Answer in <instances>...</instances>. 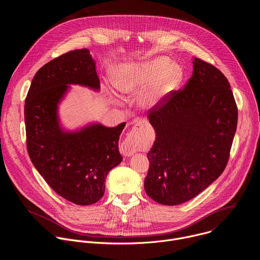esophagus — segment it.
<instances>
[{
	"mask_svg": "<svg viewBox=\"0 0 260 260\" xmlns=\"http://www.w3.org/2000/svg\"><path fill=\"white\" fill-rule=\"evenodd\" d=\"M147 121L146 120H139L135 122L136 126L142 127L147 125ZM137 151V144L135 142L134 139L132 138H126L120 145V152L124 155V156H132L134 153H136Z\"/></svg>",
	"mask_w": 260,
	"mask_h": 260,
	"instance_id": "obj_1",
	"label": "esophagus"
}]
</instances>
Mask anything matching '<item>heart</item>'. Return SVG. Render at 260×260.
<instances>
[{
  "instance_id": "b5f03b06",
  "label": "heart",
  "mask_w": 260,
  "mask_h": 260,
  "mask_svg": "<svg viewBox=\"0 0 260 260\" xmlns=\"http://www.w3.org/2000/svg\"><path fill=\"white\" fill-rule=\"evenodd\" d=\"M183 71L178 64H172L167 56L157 57L144 64H118L112 72L115 87L122 93H135L156 82L143 99L146 106H154L172 88L181 83Z\"/></svg>"
}]
</instances>
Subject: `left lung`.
Wrapping results in <instances>:
<instances>
[{"instance_id": "8db88e82", "label": "left lung", "mask_w": 260, "mask_h": 260, "mask_svg": "<svg viewBox=\"0 0 260 260\" xmlns=\"http://www.w3.org/2000/svg\"><path fill=\"white\" fill-rule=\"evenodd\" d=\"M192 76L148 112L156 139L144 187L156 203L187 202L223 173L238 122V108L226 77L194 57Z\"/></svg>"}]
</instances>
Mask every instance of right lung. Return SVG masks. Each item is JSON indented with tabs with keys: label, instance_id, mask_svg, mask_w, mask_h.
Returning a JSON list of instances; mask_svg holds the SVG:
<instances>
[{
	"label": "right lung",
	"instance_id": "add662e5",
	"mask_svg": "<svg viewBox=\"0 0 260 260\" xmlns=\"http://www.w3.org/2000/svg\"><path fill=\"white\" fill-rule=\"evenodd\" d=\"M70 84L100 89L88 49L69 51L36 73L24 104L26 148L34 167L58 196L87 206L102 199L108 173L122 161L118 141L125 122L62 129L57 109Z\"/></svg>",
	"mask_w": 260,
	"mask_h": 260
}]
</instances>
